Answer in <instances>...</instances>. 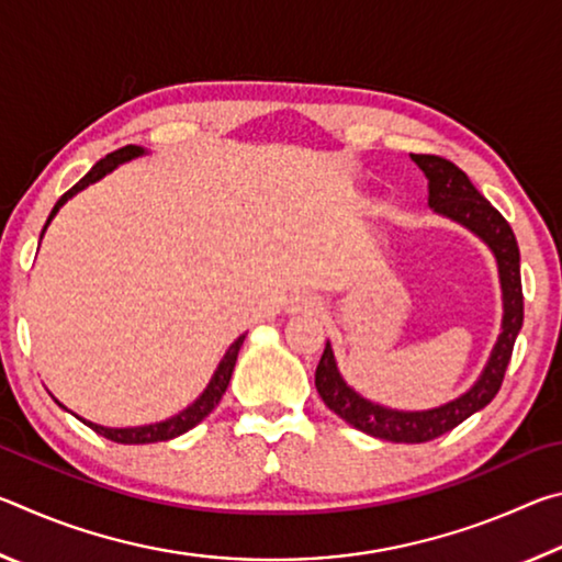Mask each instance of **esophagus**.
I'll return each instance as SVG.
<instances>
[{"label":"esophagus","mask_w":562,"mask_h":562,"mask_svg":"<svg viewBox=\"0 0 562 562\" xmlns=\"http://www.w3.org/2000/svg\"><path fill=\"white\" fill-rule=\"evenodd\" d=\"M317 310H319V304L315 300L302 297V300H297V302L292 304L290 312H304V315H312V312H317Z\"/></svg>","instance_id":"1"}]
</instances>
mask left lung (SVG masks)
<instances>
[{"mask_svg":"<svg viewBox=\"0 0 562 562\" xmlns=\"http://www.w3.org/2000/svg\"><path fill=\"white\" fill-rule=\"evenodd\" d=\"M414 164L429 180V207L436 215L449 217V221L463 225L479 240L488 245L498 265L501 280V300H503V319L501 335L491 349V357L483 367L481 376L475 379L469 392L451 398L441 406L424 408V412H402V408H389L355 392L345 376L339 374L335 351L327 341L325 351L315 372V386L331 412L355 429L364 431L374 439L394 441V443H424L439 439L441 434L451 431L465 422L471 414L481 412L483 406L493 402L498 394L506 367L513 355V345L522 327V290H520V252L516 235L496 207H493L479 190L473 188L469 176L459 166L441 156L412 154Z\"/></svg>","mask_w":562,"mask_h":562,"instance_id":"obj_1","label":"left lung"}]
</instances>
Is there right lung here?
I'll return each mask as SVG.
<instances>
[{"mask_svg": "<svg viewBox=\"0 0 562 562\" xmlns=\"http://www.w3.org/2000/svg\"><path fill=\"white\" fill-rule=\"evenodd\" d=\"M138 156H146V148H140V146H126V148H119V150H113V154H109L106 158H101L97 166H93L87 176H83L79 183H76L71 190H66V193L59 198V201H56V205H54V211H52V215H49V221H46V225H44V231H42V237H44V233H46V227H49V223L54 221V215L59 213V207L69 201V198H74L76 193H81L83 188H89L91 183H99V180L103 178V176H109L111 170H116L121 164H128V160H133V158H138ZM243 341H245V335H240L237 337L233 345H231V349L225 351V357L221 359V364H217V369H215V374L211 376V382H207V386H205V392L195 398L193 404L190 406H186L183 412L180 414H176V416H170V418H166V422H156V424H146V426H128V429H111V426H101V424H93V422H87V418H81L83 424L89 426V429H93L97 431L99 436H106L109 441H116V443H156V441H170V439H176V436H180V434H186V431H190L193 429V426H198L203 422V418L213 412V408L221 404V398H223V394H225V389H227V384H231V376H233V369H235V361H237V351H240V347H243ZM59 406H64L61 402H56ZM66 408V406H64ZM66 412H69V408H66ZM74 414V412H71ZM76 416V414H74Z\"/></svg>", "mask_w": 562, "mask_h": 562, "instance_id": "right-lung-1", "label": "right lung"}]
</instances>
